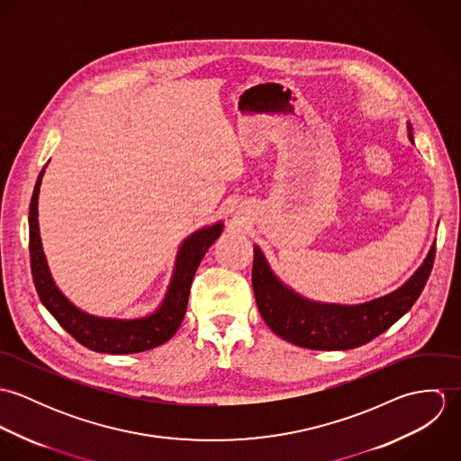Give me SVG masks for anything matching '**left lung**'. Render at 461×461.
I'll use <instances>...</instances> for the list:
<instances>
[{
	"instance_id": "8db88e82",
	"label": "left lung",
	"mask_w": 461,
	"mask_h": 461,
	"mask_svg": "<svg viewBox=\"0 0 461 461\" xmlns=\"http://www.w3.org/2000/svg\"><path fill=\"white\" fill-rule=\"evenodd\" d=\"M408 138L413 143L408 124ZM435 263V247L420 267L394 293L360 305L311 302L284 285L264 258L254 249L252 285L266 325L278 337L300 348L339 351L367 344L404 316L420 296Z\"/></svg>"
}]
</instances>
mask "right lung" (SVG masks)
<instances>
[{"label":"right lung","instance_id":"add662e5","mask_svg":"<svg viewBox=\"0 0 461 461\" xmlns=\"http://www.w3.org/2000/svg\"><path fill=\"white\" fill-rule=\"evenodd\" d=\"M44 170L39 174L32 202H30V263L35 289L44 307L53 314L60 327L68 331L79 344L97 353L128 355L147 351L170 340L181 327L186 307L190 287L195 276L198 264L205 256L207 249L220 238L223 223L218 221L211 227L195 230L185 240L177 252L176 269L159 309L145 318L138 320H113L99 318L79 311L72 305L62 291L57 287L46 256L42 252V241L39 234V192Z\"/></svg>","mask_w":461,"mask_h":461}]
</instances>
